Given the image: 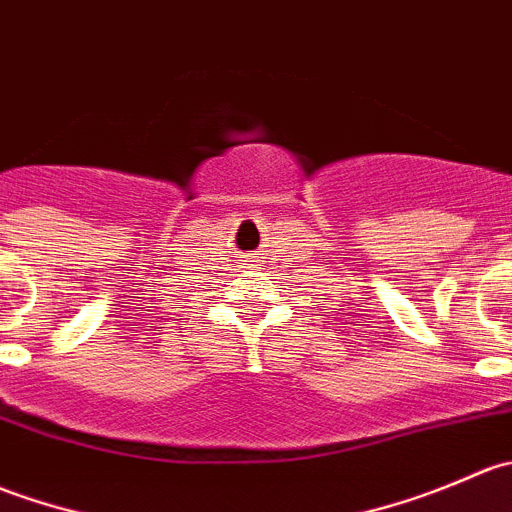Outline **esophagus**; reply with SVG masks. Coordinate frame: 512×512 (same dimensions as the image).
<instances>
[{
    "instance_id": "obj_1",
    "label": "esophagus",
    "mask_w": 512,
    "mask_h": 512,
    "mask_svg": "<svg viewBox=\"0 0 512 512\" xmlns=\"http://www.w3.org/2000/svg\"><path fill=\"white\" fill-rule=\"evenodd\" d=\"M247 270H257V260H245Z\"/></svg>"
}]
</instances>
